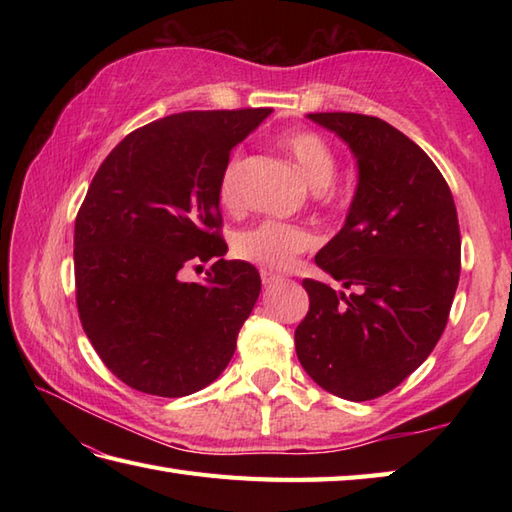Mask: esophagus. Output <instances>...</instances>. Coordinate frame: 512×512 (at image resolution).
<instances>
[{"instance_id": "34e87169", "label": "esophagus", "mask_w": 512, "mask_h": 512, "mask_svg": "<svg viewBox=\"0 0 512 512\" xmlns=\"http://www.w3.org/2000/svg\"><path fill=\"white\" fill-rule=\"evenodd\" d=\"M262 281H264V286H266V288H270V286H277V284H281V281H284V277H281V275H275V273H268V270H262Z\"/></svg>"}]
</instances>
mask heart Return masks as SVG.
<instances>
[{
    "label": "heart",
    "instance_id": "heart-1",
    "mask_svg": "<svg viewBox=\"0 0 512 512\" xmlns=\"http://www.w3.org/2000/svg\"><path fill=\"white\" fill-rule=\"evenodd\" d=\"M281 145L297 162L303 178L314 191H325L336 176V156L328 140L310 129H295L281 138ZM239 158H231L222 169L217 198L226 211H237L242 206V189H239ZM314 246V235L306 228L264 220L246 231L237 233L233 250L239 259L253 262L270 270L288 268L303 250Z\"/></svg>",
    "mask_w": 512,
    "mask_h": 512
}]
</instances>
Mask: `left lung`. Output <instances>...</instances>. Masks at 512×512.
Returning <instances> with one entry per match:
<instances>
[{
    "instance_id": "1",
    "label": "left lung",
    "mask_w": 512,
    "mask_h": 512,
    "mask_svg": "<svg viewBox=\"0 0 512 512\" xmlns=\"http://www.w3.org/2000/svg\"><path fill=\"white\" fill-rule=\"evenodd\" d=\"M350 147L358 180L345 224L314 262L352 295L306 279L295 347L308 376L345 400L398 387L436 347L460 279L449 184L396 127L350 112L308 114Z\"/></svg>"
}]
</instances>
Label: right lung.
<instances>
[{
    "label": "right lung",
    "instance_id": "1",
    "mask_svg": "<svg viewBox=\"0 0 512 512\" xmlns=\"http://www.w3.org/2000/svg\"><path fill=\"white\" fill-rule=\"evenodd\" d=\"M182 112L125 136L96 171L74 224L76 306L107 369L151 396L182 398L231 363L262 290L226 262L217 184L231 151L270 116ZM215 258L202 285L179 270Z\"/></svg>",
    "mask_w": 512,
    "mask_h": 512
}]
</instances>
